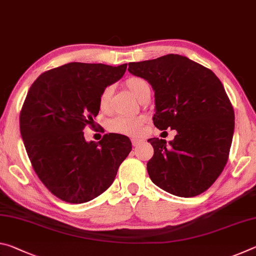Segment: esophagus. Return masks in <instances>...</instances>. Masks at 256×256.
Here are the masks:
<instances>
[{
  "label": "esophagus",
  "instance_id": "esophagus-1",
  "mask_svg": "<svg viewBox=\"0 0 256 256\" xmlns=\"http://www.w3.org/2000/svg\"><path fill=\"white\" fill-rule=\"evenodd\" d=\"M142 142V138H132V144L134 146H138Z\"/></svg>",
  "mask_w": 256,
  "mask_h": 256
}]
</instances>
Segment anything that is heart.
Segmentation results:
<instances>
[{
  "instance_id": "heart-1",
  "label": "heart",
  "mask_w": 256,
  "mask_h": 256,
  "mask_svg": "<svg viewBox=\"0 0 256 256\" xmlns=\"http://www.w3.org/2000/svg\"><path fill=\"white\" fill-rule=\"evenodd\" d=\"M125 86L131 92L134 97L138 100H142L146 94L150 92L149 84L144 79L138 76H132L125 81ZM112 94V88L110 86H105L99 94L98 105L100 110L107 112L110 107V98ZM146 118L144 116H134V118H126V116H118L108 122V130L116 134H122L128 136H140L144 128Z\"/></svg>"
}]
</instances>
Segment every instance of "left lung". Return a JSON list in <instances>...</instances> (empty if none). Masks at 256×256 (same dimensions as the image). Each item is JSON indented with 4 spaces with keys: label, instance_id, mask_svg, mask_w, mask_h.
<instances>
[{
    "label": "left lung",
    "instance_id": "8db88e82",
    "mask_svg": "<svg viewBox=\"0 0 256 256\" xmlns=\"http://www.w3.org/2000/svg\"><path fill=\"white\" fill-rule=\"evenodd\" d=\"M128 72L152 86L154 126L177 131L168 144L148 140L154 150L146 164L151 180L176 196L203 193L226 166L235 128L222 81L209 68L177 54L128 63Z\"/></svg>",
    "mask_w": 256,
    "mask_h": 256
}]
</instances>
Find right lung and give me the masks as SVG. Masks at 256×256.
<instances>
[{
    "instance_id": "1",
    "label": "right lung",
    "mask_w": 256,
    "mask_h": 256,
    "mask_svg": "<svg viewBox=\"0 0 256 256\" xmlns=\"http://www.w3.org/2000/svg\"><path fill=\"white\" fill-rule=\"evenodd\" d=\"M128 64L72 62L37 78L20 112V133L34 172L54 196L84 203L110 188L132 150L122 134L86 141L84 128L99 112L102 90L124 76Z\"/></svg>"
}]
</instances>
